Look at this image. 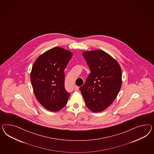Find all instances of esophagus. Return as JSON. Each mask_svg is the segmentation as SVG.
<instances>
[{
	"label": "esophagus",
	"mask_w": 154,
	"mask_h": 154,
	"mask_svg": "<svg viewBox=\"0 0 154 154\" xmlns=\"http://www.w3.org/2000/svg\"><path fill=\"white\" fill-rule=\"evenodd\" d=\"M74 89H75V91H77L79 90V88L77 86L75 85Z\"/></svg>",
	"instance_id": "34e87169"
}]
</instances>
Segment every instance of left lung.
<instances>
[{
    "instance_id": "left-lung-1",
    "label": "left lung",
    "mask_w": 154,
    "mask_h": 154,
    "mask_svg": "<svg viewBox=\"0 0 154 154\" xmlns=\"http://www.w3.org/2000/svg\"><path fill=\"white\" fill-rule=\"evenodd\" d=\"M72 55L68 50L54 47L39 56L33 64L30 80L34 93L38 101L49 111H60L70 97L64 86V70Z\"/></svg>"
}]
</instances>
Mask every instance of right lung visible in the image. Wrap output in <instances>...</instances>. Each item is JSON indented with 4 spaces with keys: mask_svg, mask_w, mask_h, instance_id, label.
<instances>
[{
    "mask_svg": "<svg viewBox=\"0 0 154 154\" xmlns=\"http://www.w3.org/2000/svg\"><path fill=\"white\" fill-rule=\"evenodd\" d=\"M82 55L91 72L79 90L90 110L102 112L112 104L121 89V67L102 50L84 52Z\"/></svg>",
    "mask_w": 154,
    "mask_h": 154,
    "instance_id": "obj_1",
    "label": "right lung"
}]
</instances>
